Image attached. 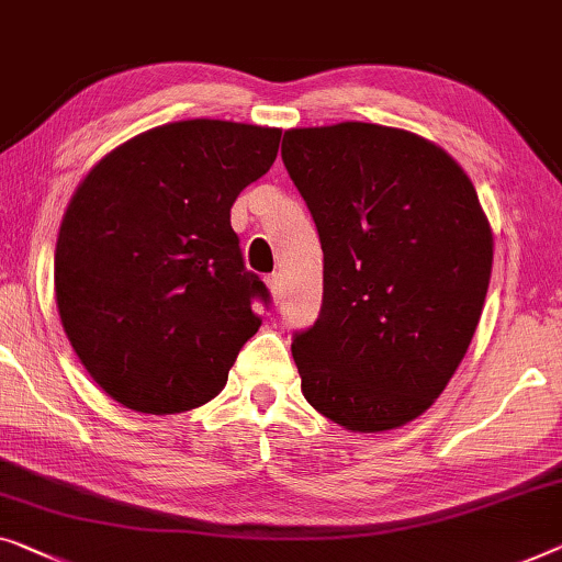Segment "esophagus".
<instances>
[{"mask_svg": "<svg viewBox=\"0 0 562 562\" xmlns=\"http://www.w3.org/2000/svg\"><path fill=\"white\" fill-rule=\"evenodd\" d=\"M265 282H267V288H270L272 297H274V300H280V297H282V278H280V274H278V272L267 274Z\"/></svg>", "mask_w": 562, "mask_h": 562, "instance_id": "1", "label": "esophagus"}]
</instances>
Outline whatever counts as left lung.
<instances>
[{"label": "left lung", "mask_w": 562, "mask_h": 562, "mask_svg": "<svg viewBox=\"0 0 562 562\" xmlns=\"http://www.w3.org/2000/svg\"><path fill=\"white\" fill-rule=\"evenodd\" d=\"M282 161L323 247V307L295 333L303 396L348 431L422 416L462 363L492 274V229L454 158L375 123L284 131Z\"/></svg>", "instance_id": "1"}]
</instances>
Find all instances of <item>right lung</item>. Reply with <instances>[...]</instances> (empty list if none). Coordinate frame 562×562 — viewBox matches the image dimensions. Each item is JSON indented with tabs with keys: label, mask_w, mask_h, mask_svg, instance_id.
<instances>
[{
	"label": "right lung",
	"mask_w": 562,
	"mask_h": 562,
	"mask_svg": "<svg viewBox=\"0 0 562 562\" xmlns=\"http://www.w3.org/2000/svg\"><path fill=\"white\" fill-rule=\"evenodd\" d=\"M280 128L179 121L125 140L90 169L55 247V300L93 381L140 414L212 401L259 330L265 282L229 212L270 171Z\"/></svg>",
	"instance_id": "1"
}]
</instances>
